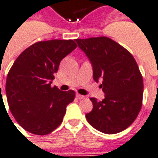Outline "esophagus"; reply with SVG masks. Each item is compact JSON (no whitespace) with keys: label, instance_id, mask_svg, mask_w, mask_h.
<instances>
[{"label":"esophagus","instance_id":"obj_1","mask_svg":"<svg viewBox=\"0 0 158 158\" xmlns=\"http://www.w3.org/2000/svg\"><path fill=\"white\" fill-rule=\"evenodd\" d=\"M76 97L78 98V99H85V96L84 95H81V94H76Z\"/></svg>","mask_w":158,"mask_h":158}]
</instances>
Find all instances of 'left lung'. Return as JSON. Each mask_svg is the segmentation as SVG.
Listing matches in <instances>:
<instances>
[{"label":"left lung","instance_id":"left-lung-1","mask_svg":"<svg viewBox=\"0 0 158 158\" xmlns=\"http://www.w3.org/2000/svg\"><path fill=\"white\" fill-rule=\"evenodd\" d=\"M88 57L94 80L105 94L98 102L91 98L93 110L85 115L97 130L115 134L126 130L138 117L142 105L143 79L133 56L117 42L106 37L75 40Z\"/></svg>","mask_w":158,"mask_h":158}]
</instances>
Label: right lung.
Returning <instances> with one entry per match:
<instances>
[{"instance_id": "right-lung-1", "label": "right lung", "mask_w": 158, "mask_h": 158, "mask_svg": "<svg viewBox=\"0 0 158 158\" xmlns=\"http://www.w3.org/2000/svg\"><path fill=\"white\" fill-rule=\"evenodd\" d=\"M76 47L71 40L40 41L15 60L7 76L6 96L11 114L24 130L47 135L61 124L75 93L51 84L61 60Z\"/></svg>"}]
</instances>
